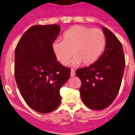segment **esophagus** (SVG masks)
I'll return each mask as SVG.
<instances>
[{"mask_svg":"<svg viewBox=\"0 0 135 135\" xmlns=\"http://www.w3.org/2000/svg\"><path fill=\"white\" fill-rule=\"evenodd\" d=\"M70 75H71V77H73V76H74L75 75H76V73H75L74 70H71V74H70Z\"/></svg>","mask_w":135,"mask_h":135,"instance_id":"obj_1","label":"esophagus"}]
</instances>
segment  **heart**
Segmentation results:
<instances>
[{"label":"heart","instance_id":"obj_1","mask_svg":"<svg viewBox=\"0 0 135 135\" xmlns=\"http://www.w3.org/2000/svg\"><path fill=\"white\" fill-rule=\"evenodd\" d=\"M105 42V36L101 30L74 26L65 31L63 41L55 40L53 42L52 49L57 60L62 65L68 64L73 54L75 57L71 65L76 66L80 63L88 65L99 57Z\"/></svg>","mask_w":135,"mask_h":135}]
</instances>
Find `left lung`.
Masks as SVG:
<instances>
[{
  "label": "left lung",
  "instance_id": "obj_1",
  "mask_svg": "<svg viewBox=\"0 0 135 135\" xmlns=\"http://www.w3.org/2000/svg\"><path fill=\"white\" fill-rule=\"evenodd\" d=\"M105 36V47L99 59L90 66L78 69L80 78V97L92 109H105L114 101L121 86L125 59L121 42L110 30L102 27Z\"/></svg>",
  "mask_w": 135,
  "mask_h": 135
}]
</instances>
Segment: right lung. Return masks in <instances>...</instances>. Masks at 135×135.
I'll use <instances>...</instances> for the list:
<instances>
[{"label": "right lung", "mask_w": 135, "mask_h": 135, "mask_svg": "<svg viewBox=\"0 0 135 135\" xmlns=\"http://www.w3.org/2000/svg\"><path fill=\"white\" fill-rule=\"evenodd\" d=\"M59 25H35L21 36L15 51V78L21 96L41 114L53 112L61 103L59 90L71 70L57 61L52 45Z\"/></svg>", "instance_id": "right-lung-1"}]
</instances>
